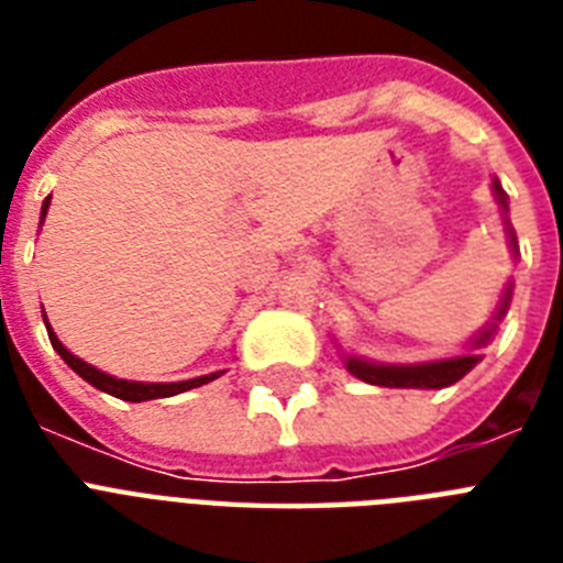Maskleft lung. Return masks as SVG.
Instances as JSON below:
<instances>
[{"mask_svg": "<svg viewBox=\"0 0 563 563\" xmlns=\"http://www.w3.org/2000/svg\"><path fill=\"white\" fill-rule=\"evenodd\" d=\"M494 198H497L499 210H503V221H506L508 245H511V254L515 260L520 256L517 251V233L511 228V219H508V195L503 189L497 178H494ZM511 295H515V283L508 280L503 295H499L497 312L490 318L488 324L482 327L479 333L473 335L464 353H455V356H446V360H432V362H415V365H388V362H371L362 360V356H353V353H342L344 368L351 371L356 379L371 385H385V388H446V385L459 383L467 371H473L482 362V347H488L497 335L503 318H506L508 307H511Z\"/></svg>", "mask_w": 563, "mask_h": 563, "instance_id": "1", "label": "left lung"}]
</instances>
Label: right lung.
Here are the masks:
<instances>
[{
    "label": "right lung",
    "mask_w": 563,
    "mask_h": 563,
    "mask_svg": "<svg viewBox=\"0 0 563 563\" xmlns=\"http://www.w3.org/2000/svg\"><path fill=\"white\" fill-rule=\"evenodd\" d=\"M48 201H52V195H48L46 201H43V207H40V224H43V219H46ZM43 321H46L48 342H52V347L60 353V360H64L66 365L75 371V374L81 376V379H87L90 385H96L99 391L113 394V397H119V400L143 402V400H157V397H175V394L189 391V388H198V385H203V383H212V379H219V376L224 374V371H212V374L195 376V379H180V383H136V379H117V376H110V374H104V371L92 368V365H87L84 360H78L75 353L66 351L64 344H60V339L55 335V330L48 327L46 316H43Z\"/></svg>",
    "instance_id": "add662e5"
}]
</instances>
